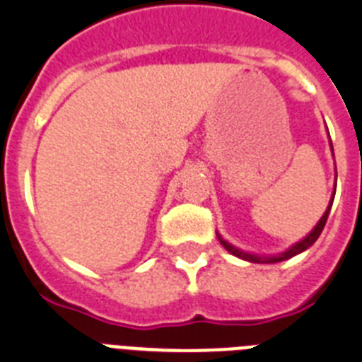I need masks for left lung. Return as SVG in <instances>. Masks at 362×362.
<instances>
[{
  "label": "left lung",
  "instance_id": "left-lung-1",
  "mask_svg": "<svg viewBox=\"0 0 362 362\" xmlns=\"http://www.w3.org/2000/svg\"><path fill=\"white\" fill-rule=\"evenodd\" d=\"M331 204H333V201L329 202L327 210H325V214L322 216V219H320L318 223H316V227L310 230V234H307V236L301 240V242L293 243L292 247L286 249V251L279 252V255H272V257H260V255H251V252H245V251H240L238 247H234V245H230V243L227 242V240H223L219 234H217V238H219V242H221V245L225 249H227L230 255H234V257L238 258H243V260H247V262H257V264H275V262H283V260H288V258L296 257V255H299V252L307 251L310 245H313L316 240L320 238V234H322V230H324L325 223H327V217H329V211H331Z\"/></svg>",
  "mask_w": 362,
  "mask_h": 362
}]
</instances>
